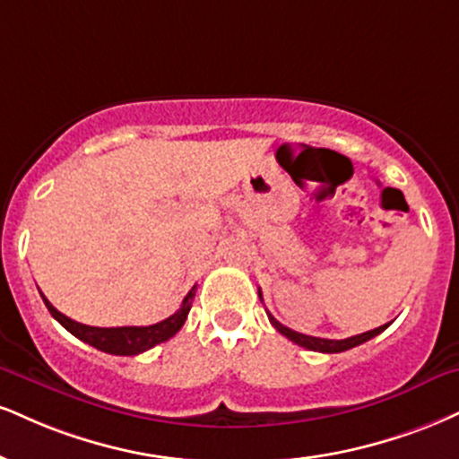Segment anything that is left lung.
<instances>
[{"instance_id":"obj_1","label":"left lung","mask_w":459,"mask_h":459,"mask_svg":"<svg viewBox=\"0 0 459 459\" xmlns=\"http://www.w3.org/2000/svg\"><path fill=\"white\" fill-rule=\"evenodd\" d=\"M258 297H261V290H258ZM269 320H272L273 327L278 329L282 335H286V338H289L290 342H295V344H299V346H303V349H307V351H318V352H344V351H349V349H355V346L363 344V342H368V340H372L374 335L380 333V331L387 329V325H383V327L366 331V333L352 335V338H346V340H325V338H312V335L297 333V331H292L289 327H284L282 323H278V320H275L272 314H269Z\"/></svg>"}]
</instances>
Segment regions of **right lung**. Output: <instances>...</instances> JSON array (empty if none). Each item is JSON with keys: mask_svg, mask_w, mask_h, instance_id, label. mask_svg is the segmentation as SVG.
I'll use <instances>...</instances> for the list:
<instances>
[{"mask_svg": "<svg viewBox=\"0 0 459 459\" xmlns=\"http://www.w3.org/2000/svg\"><path fill=\"white\" fill-rule=\"evenodd\" d=\"M196 286H192V290L187 292L181 307L177 310L173 316L160 320L156 325H149V327H90V325L76 323L62 314L59 310H55L51 306V301L42 295L44 306L48 307L51 316L57 320L62 327L70 331L74 338H79L85 342V344L93 346V349L108 352V355H139V352H145L149 349H153L156 344H162L173 338V335L184 327L187 312L192 307V299H195Z\"/></svg>", "mask_w": 459, "mask_h": 459, "instance_id": "add662e5", "label": "right lung"}]
</instances>
